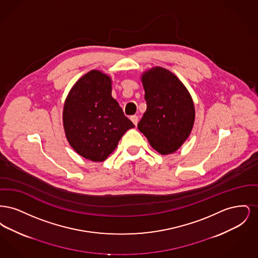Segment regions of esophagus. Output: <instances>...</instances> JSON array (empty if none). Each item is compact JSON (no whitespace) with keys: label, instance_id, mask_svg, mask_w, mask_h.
Segmentation results:
<instances>
[{"label":"esophagus","instance_id":"esophagus-1","mask_svg":"<svg viewBox=\"0 0 258 258\" xmlns=\"http://www.w3.org/2000/svg\"><path fill=\"white\" fill-rule=\"evenodd\" d=\"M131 120H132L133 123H135V125H137V123H138V117H137L136 115L132 116V117H131Z\"/></svg>","mask_w":258,"mask_h":258}]
</instances>
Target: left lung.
Segmentation results:
<instances>
[{"label": "left lung", "instance_id": "1", "mask_svg": "<svg viewBox=\"0 0 258 258\" xmlns=\"http://www.w3.org/2000/svg\"><path fill=\"white\" fill-rule=\"evenodd\" d=\"M147 110L137 124L160 155L175 153L190 135L196 120L194 100L170 71L155 67L141 74Z\"/></svg>", "mask_w": 258, "mask_h": 258}]
</instances>
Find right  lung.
Listing matches in <instances>:
<instances>
[{
	"mask_svg": "<svg viewBox=\"0 0 258 258\" xmlns=\"http://www.w3.org/2000/svg\"><path fill=\"white\" fill-rule=\"evenodd\" d=\"M112 79L93 70L79 78L63 103L62 125L70 145L92 161L106 160L135 125L112 98Z\"/></svg>",
	"mask_w": 258,
	"mask_h": 258,
	"instance_id": "add662e5",
	"label": "right lung"
}]
</instances>
